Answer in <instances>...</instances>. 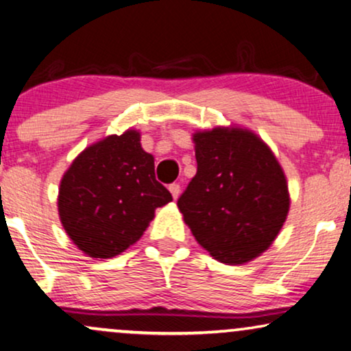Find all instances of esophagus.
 <instances>
[{"mask_svg": "<svg viewBox=\"0 0 351 351\" xmlns=\"http://www.w3.org/2000/svg\"><path fill=\"white\" fill-rule=\"evenodd\" d=\"M168 189H170V193H171V195H173V199L176 200V199L180 197V193H181V188H180V184L173 183V184L168 186Z\"/></svg>", "mask_w": 351, "mask_h": 351, "instance_id": "34e87169", "label": "esophagus"}]
</instances>
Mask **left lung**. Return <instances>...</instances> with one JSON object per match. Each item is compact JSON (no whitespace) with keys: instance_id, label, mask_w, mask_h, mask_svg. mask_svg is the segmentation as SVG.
Returning <instances> with one entry per match:
<instances>
[{"instance_id":"1","label":"left lung","mask_w":351,"mask_h":351,"mask_svg":"<svg viewBox=\"0 0 351 351\" xmlns=\"http://www.w3.org/2000/svg\"><path fill=\"white\" fill-rule=\"evenodd\" d=\"M197 173L178 199L195 241L228 265L269 249L291 208L287 178L271 147L249 128L215 127L193 134Z\"/></svg>"}]
</instances>
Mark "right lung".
<instances>
[{"mask_svg": "<svg viewBox=\"0 0 351 351\" xmlns=\"http://www.w3.org/2000/svg\"><path fill=\"white\" fill-rule=\"evenodd\" d=\"M171 194L156 180L154 156L141 146V133L93 143L65 170L58 210L65 232L91 258H112L136 244L156 217V208L171 202Z\"/></svg>", "mask_w": 351, "mask_h": 351, "instance_id": "add662e5", "label": "right lung"}]
</instances>
